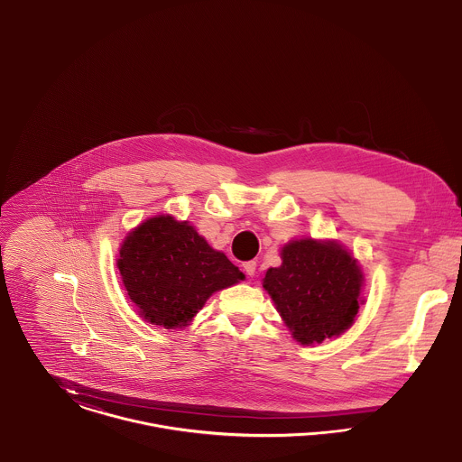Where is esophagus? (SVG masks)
I'll use <instances>...</instances> for the list:
<instances>
[{"instance_id":"34e87169","label":"esophagus","mask_w":462,"mask_h":462,"mask_svg":"<svg viewBox=\"0 0 462 462\" xmlns=\"http://www.w3.org/2000/svg\"><path fill=\"white\" fill-rule=\"evenodd\" d=\"M243 267H245V271H246V274H248V276H254V271H256V262L249 260V262H245V263H243Z\"/></svg>"}]
</instances>
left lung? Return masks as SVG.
I'll use <instances>...</instances> for the list:
<instances>
[{
  "label": "left lung",
  "mask_w": 462,
  "mask_h": 462,
  "mask_svg": "<svg viewBox=\"0 0 462 462\" xmlns=\"http://www.w3.org/2000/svg\"><path fill=\"white\" fill-rule=\"evenodd\" d=\"M283 263L265 273L273 297L291 336L315 345L339 336L356 319L362 273L350 253L336 243L302 239L282 249Z\"/></svg>",
  "instance_id": "left-lung-1"
}]
</instances>
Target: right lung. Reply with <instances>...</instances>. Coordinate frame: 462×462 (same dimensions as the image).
Segmentation results:
<instances>
[{"mask_svg": "<svg viewBox=\"0 0 462 462\" xmlns=\"http://www.w3.org/2000/svg\"><path fill=\"white\" fill-rule=\"evenodd\" d=\"M119 254L128 297L143 319L165 328L186 327L214 291L245 278L188 221L172 216L143 221L128 234Z\"/></svg>", "mask_w": 462, "mask_h": 462, "instance_id": "obj_1", "label": "right lung"}]
</instances>
